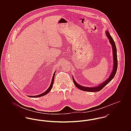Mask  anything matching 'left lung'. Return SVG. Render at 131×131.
<instances>
[{
    "label": "left lung",
    "mask_w": 131,
    "mask_h": 131,
    "mask_svg": "<svg viewBox=\"0 0 131 131\" xmlns=\"http://www.w3.org/2000/svg\"><path fill=\"white\" fill-rule=\"evenodd\" d=\"M106 35L107 36V38L109 39L110 42L111 44L112 45V50H113V68L112 70V73L110 75V77L108 79H107L106 81L104 82L103 83L99 85L96 86L94 87H87L82 86L79 84H78L74 80V79L73 78V80L74 83L75 85V86L78 88H79L80 90H83L84 91H89V92H97L101 90L104 87L106 86V85L110 81H111L113 79V78L114 77L115 74L116 73L117 70V66H118V61H117V50H116V47L115 46V42L112 39V37L111 36L109 32L106 30Z\"/></svg>",
    "instance_id": "1"
}]
</instances>
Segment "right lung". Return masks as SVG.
<instances>
[{
	"label": "right lung",
	"instance_id": "1",
	"mask_svg": "<svg viewBox=\"0 0 131 131\" xmlns=\"http://www.w3.org/2000/svg\"><path fill=\"white\" fill-rule=\"evenodd\" d=\"M55 74H56V71H55V72L54 73L53 75L52 79V81H51V84H50V87H49V88H48L45 92H44V93L41 94H40V95H37V96H28L29 97L36 98V97H39L43 96L44 95H46V94H47L48 93L50 92V91L51 90V89H52V86H53V82H54V75H55Z\"/></svg>",
	"mask_w": 131,
	"mask_h": 131
}]
</instances>
